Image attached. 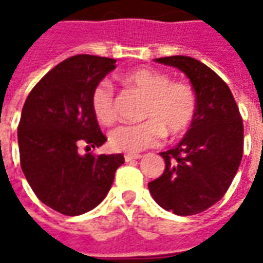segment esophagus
Here are the masks:
<instances>
[{
	"instance_id": "obj_1",
	"label": "esophagus",
	"mask_w": 263,
	"mask_h": 263,
	"mask_svg": "<svg viewBox=\"0 0 263 263\" xmlns=\"http://www.w3.org/2000/svg\"><path fill=\"white\" fill-rule=\"evenodd\" d=\"M124 158H125V162H131V160L141 159L142 156L138 154H126V155H124Z\"/></svg>"
}]
</instances>
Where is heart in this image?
Masks as SVG:
<instances>
[{
  "label": "heart",
  "mask_w": 263,
  "mask_h": 263,
  "mask_svg": "<svg viewBox=\"0 0 263 263\" xmlns=\"http://www.w3.org/2000/svg\"><path fill=\"white\" fill-rule=\"evenodd\" d=\"M126 86L146 97L141 124H126L109 132V146L115 151L138 154L162 141L165 132L171 137L182 135L192 125L197 100L186 83H172L171 77L152 69H137L122 77ZM91 109L96 120L111 125L117 118L114 91L111 83L100 81L91 91Z\"/></svg>",
  "instance_id": "heart-1"
}]
</instances>
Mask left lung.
Here are the masks:
<instances>
[{"instance_id": "obj_1", "label": "left lung", "mask_w": 263, "mask_h": 263, "mask_svg": "<svg viewBox=\"0 0 263 263\" xmlns=\"http://www.w3.org/2000/svg\"><path fill=\"white\" fill-rule=\"evenodd\" d=\"M155 62L187 76L197 109L182 141L159 154L165 159V171L149 183V192L166 211L198 214L214 205L231 186L242 159V118L230 87L204 63L189 56Z\"/></svg>"}]
</instances>
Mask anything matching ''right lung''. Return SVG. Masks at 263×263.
Segmentation results:
<instances>
[{
  "label": "right lung",
  "instance_id": "obj_1",
  "mask_svg": "<svg viewBox=\"0 0 263 263\" xmlns=\"http://www.w3.org/2000/svg\"><path fill=\"white\" fill-rule=\"evenodd\" d=\"M115 59L77 54L54 66L32 88L20 125L21 167L37 198L65 215L103 201L124 155L80 154L107 138L91 109L92 88L117 67Z\"/></svg>",
  "mask_w": 263,
  "mask_h": 263
}]
</instances>
